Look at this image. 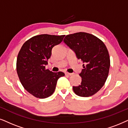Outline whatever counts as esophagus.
<instances>
[{
  "mask_svg": "<svg viewBox=\"0 0 128 128\" xmlns=\"http://www.w3.org/2000/svg\"><path fill=\"white\" fill-rule=\"evenodd\" d=\"M65 74L67 76H72V73H70V72H66Z\"/></svg>",
  "mask_w": 128,
  "mask_h": 128,
  "instance_id": "34e87169",
  "label": "esophagus"
}]
</instances>
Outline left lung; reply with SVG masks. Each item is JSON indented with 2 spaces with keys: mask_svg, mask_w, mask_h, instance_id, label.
Listing matches in <instances>:
<instances>
[{
  "mask_svg": "<svg viewBox=\"0 0 128 128\" xmlns=\"http://www.w3.org/2000/svg\"><path fill=\"white\" fill-rule=\"evenodd\" d=\"M64 42L84 63L79 75L82 82L72 89L81 97L93 96L104 84L109 72L110 56L103 42L94 35L86 32L67 35Z\"/></svg>",
  "mask_w": 128,
  "mask_h": 128,
  "instance_id": "obj_1",
  "label": "left lung"
}]
</instances>
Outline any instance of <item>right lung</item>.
<instances>
[{
    "mask_svg": "<svg viewBox=\"0 0 128 128\" xmlns=\"http://www.w3.org/2000/svg\"><path fill=\"white\" fill-rule=\"evenodd\" d=\"M65 35L42 34L24 44L18 53L16 71L21 84L34 96L45 98L52 94L57 80L64 72H54L45 68L52 49L62 41Z\"/></svg>",
    "mask_w": 128,
    "mask_h": 128,
    "instance_id": "add662e5",
    "label": "right lung"
}]
</instances>
